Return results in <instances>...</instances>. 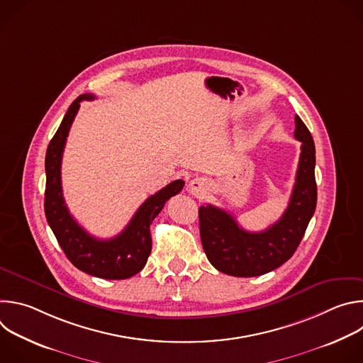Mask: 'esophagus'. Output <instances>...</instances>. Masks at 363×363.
Returning a JSON list of instances; mask_svg holds the SVG:
<instances>
[{
    "instance_id": "34e87169",
    "label": "esophagus",
    "mask_w": 363,
    "mask_h": 363,
    "mask_svg": "<svg viewBox=\"0 0 363 363\" xmlns=\"http://www.w3.org/2000/svg\"><path fill=\"white\" fill-rule=\"evenodd\" d=\"M189 192L192 195H196V196H201L203 195L206 191H208L210 188V184L208 181H206L205 178H194L191 182H189Z\"/></svg>"
}]
</instances>
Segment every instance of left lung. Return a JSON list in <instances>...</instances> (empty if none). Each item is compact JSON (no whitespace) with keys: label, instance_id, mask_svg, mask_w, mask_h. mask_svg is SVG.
Masks as SVG:
<instances>
[{"label":"left lung","instance_id":"left-lung-1","mask_svg":"<svg viewBox=\"0 0 363 363\" xmlns=\"http://www.w3.org/2000/svg\"><path fill=\"white\" fill-rule=\"evenodd\" d=\"M294 122V138L301 142L300 161L287 210L277 223L264 231L250 233L218 206L206 203L199 208L203 251L210 263L221 273L254 277L280 267L294 254L315 214L318 201L315 142L298 116Z\"/></svg>","mask_w":363,"mask_h":363}]
</instances>
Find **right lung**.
<instances>
[{"label":"right lung","mask_w":363,"mask_h":363,"mask_svg":"<svg viewBox=\"0 0 363 363\" xmlns=\"http://www.w3.org/2000/svg\"><path fill=\"white\" fill-rule=\"evenodd\" d=\"M94 94H80L66 112L56 135L45 152L44 213L60 247L74 267L100 279L125 280L139 273L152 250L150 224L165 202L184 188L177 179L149 196L135 213L126 228L111 240L90 235L69 213L62 189V158L72 123L82 100H93Z\"/></svg>","instance_id":"1"}]
</instances>
